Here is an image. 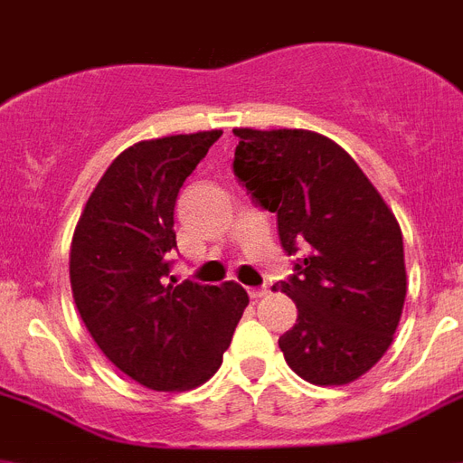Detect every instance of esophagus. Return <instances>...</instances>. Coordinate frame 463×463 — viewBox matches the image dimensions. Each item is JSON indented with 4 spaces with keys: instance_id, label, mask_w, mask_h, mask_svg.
Segmentation results:
<instances>
[{
    "instance_id": "obj_1",
    "label": "esophagus",
    "mask_w": 463,
    "mask_h": 463,
    "mask_svg": "<svg viewBox=\"0 0 463 463\" xmlns=\"http://www.w3.org/2000/svg\"><path fill=\"white\" fill-rule=\"evenodd\" d=\"M247 292H250V297H251V299H261V297H266V295H269V288H250V290H247Z\"/></svg>"
}]
</instances>
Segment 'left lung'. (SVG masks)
<instances>
[{
    "mask_svg": "<svg viewBox=\"0 0 463 463\" xmlns=\"http://www.w3.org/2000/svg\"><path fill=\"white\" fill-rule=\"evenodd\" d=\"M235 175L278 216L283 250H304L297 273L280 283L297 304V323L278 347L307 383L347 385L381 362L400 326L407 297L400 223L326 135L302 128H235Z\"/></svg>",
    "mask_w": 463,
    "mask_h": 463,
    "instance_id": "left-lung-1",
    "label": "left lung"
}]
</instances>
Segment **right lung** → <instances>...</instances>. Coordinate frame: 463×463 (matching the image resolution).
<instances>
[{"instance_id":"right-lung-1","label":"right lung","mask_w":463,"mask_h":463,"mask_svg":"<svg viewBox=\"0 0 463 463\" xmlns=\"http://www.w3.org/2000/svg\"><path fill=\"white\" fill-rule=\"evenodd\" d=\"M223 130L135 142L101 175L75 225L71 290L85 328L118 371L156 392L206 383L250 297L242 285H175L173 209Z\"/></svg>"}]
</instances>
